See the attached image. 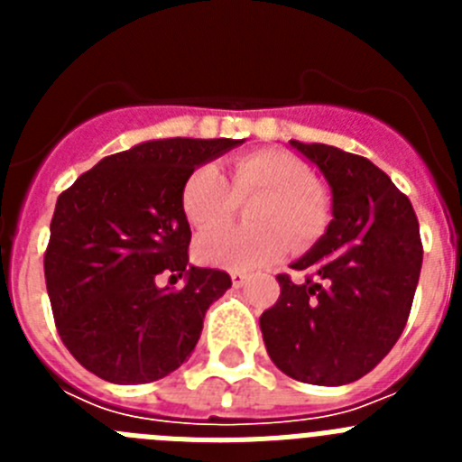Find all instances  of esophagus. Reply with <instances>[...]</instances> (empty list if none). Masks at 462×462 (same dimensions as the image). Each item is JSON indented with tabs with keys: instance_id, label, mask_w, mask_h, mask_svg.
<instances>
[{
	"instance_id": "obj_1",
	"label": "esophagus",
	"mask_w": 462,
	"mask_h": 462,
	"mask_svg": "<svg viewBox=\"0 0 462 462\" xmlns=\"http://www.w3.org/2000/svg\"><path fill=\"white\" fill-rule=\"evenodd\" d=\"M245 282H247V275H245V273H240V271H234V273H231V284H234L236 289L243 287Z\"/></svg>"
}]
</instances>
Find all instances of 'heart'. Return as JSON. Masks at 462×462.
Wrapping results in <instances>:
<instances>
[{"mask_svg":"<svg viewBox=\"0 0 462 462\" xmlns=\"http://www.w3.org/2000/svg\"><path fill=\"white\" fill-rule=\"evenodd\" d=\"M247 208V228H219L201 236L196 254L203 263L228 271H256L293 247L303 250L326 234L330 201L314 182L303 159L282 150H254L236 157L222 171L203 164L187 175L180 206L191 226L215 228L234 217L238 203Z\"/></svg>","mask_w":462,"mask_h":462,"instance_id":"obj_1","label":"heart"}]
</instances>
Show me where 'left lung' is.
Masks as SVG:
<instances>
[{"label": "left lung", "mask_w": 462, "mask_h": 462, "mask_svg": "<svg viewBox=\"0 0 462 462\" xmlns=\"http://www.w3.org/2000/svg\"><path fill=\"white\" fill-rule=\"evenodd\" d=\"M333 189L324 238L282 273L280 298L261 314L268 356L289 377L317 386L361 379L393 349L410 317L423 245L419 219L382 169L324 143L291 141Z\"/></svg>", "instance_id": "8db88e82"}]
</instances>
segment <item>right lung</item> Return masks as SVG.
Instances as JSON below:
<instances>
[{
  "mask_svg": "<svg viewBox=\"0 0 462 462\" xmlns=\"http://www.w3.org/2000/svg\"><path fill=\"white\" fill-rule=\"evenodd\" d=\"M234 138H169L101 159L57 199L43 254L57 333L71 356L113 383H150L194 352L206 312L231 277L187 266V175ZM169 272L186 287L159 288Z\"/></svg>",
  "mask_w": 462,
  "mask_h": 462,
  "instance_id": "obj_1",
  "label": "right lung"
}]
</instances>
